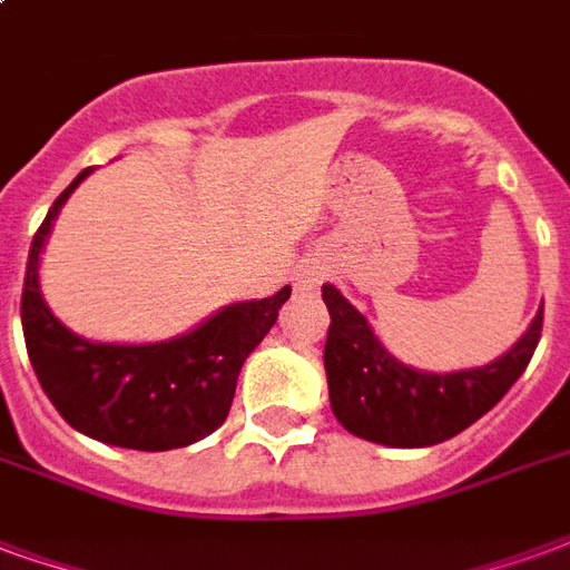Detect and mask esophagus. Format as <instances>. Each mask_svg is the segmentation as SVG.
Listing matches in <instances>:
<instances>
[{
	"label": "esophagus",
	"mask_w": 570,
	"mask_h": 570,
	"mask_svg": "<svg viewBox=\"0 0 570 570\" xmlns=\"http://www.w3.org/2000/svg\"><path fill=\"white\" fill-rule=\"evenodd\" d=\"M326 281V262L323 259H305L293 274L296 289H317Z\"/></svg>",
	"instance_id": "esophagus-1"
}]
</instances>
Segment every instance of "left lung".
<instances>
[{
    "mask_svg": "<svg viewBox=\"0 0 570 570\" xmlns=\"http://www.w3.org/2000/svg\"><path fill=\"white\" fill-rule=\"evenodd\" d=\"M330 333L323 366L335 419L354 436L396 449H421L458 436L498 406L525 372L543 330V305L525 335L489 366L421 372L391 357L366 317L335 286L323 284Z\"/></svg>",
    "mask_w": 570,
    "mask_h": 570,
    "instance_id": "8db88e82",
    "label": "left lung"
}]
</instances>
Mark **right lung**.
I'll list each match as a JSON object with an SVG mask.
<instances>
[{"instance_id": "obj_1", "label": "right lung", "mask_w": 570, "mask_h": 570, "mask_svg": "<svg viewBox=\"0 0 570 570\" xmlns=\"http://www.w3.org/2000/svg\"><path fill=\"white\" fill-rule=\"evenodd\" d=\"M88 174L91 167L60 191L32 235L20 296L27 354L69 428L137 452L183 449L228 419L240 366L274 326L289 286L272 298L235 302L198 330L158 345H97L69 333L45 305L39 256L63 200Z\"/></svg>"}]
</instances>
